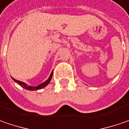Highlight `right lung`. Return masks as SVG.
I'll return each instance as SVG.
<instances>
[{
    "mask_svg": "<svg viewBox=\"0 0 129 129\" xmlns=\"http://www.w3.org/2000/svg\"><path fill=\"white\" fill-rule=\"evenodd\" d=\"M52 75H53V72L51 73L50 75V77L48 78V80L46 81H45L44 83H41V85H39V86H27L26 83H23L22 81H17L16 79H14V78H13V80L15 81L16 83H17L19 85H20L21 86L24 88H25V89H27V90H29V91H36V90H38V89H41L43 88H44L45 86H46L47 85H48V83H49V82L51 81V78H52Z\"/></svg>",
    "mask_w": 129,
    "mask_h": 129,
    "instance_id": "add662e5",
    "label": "right lung"
}]
</instances>
